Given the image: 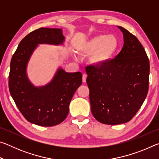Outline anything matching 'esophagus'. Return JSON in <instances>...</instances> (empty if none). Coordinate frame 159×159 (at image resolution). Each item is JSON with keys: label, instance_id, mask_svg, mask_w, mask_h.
<instances>
[{"label": "esophagus", "instance_id": "1", "mask_svg": "<svg viewBox=\"0 0 159 159\" xmlns=\"http://www.w3.org/2000/svg\"><path fill=\"white\" fill-rule=\"evenodd\" d=\"M86 79H87V74H83V83L86 82Z\"/></svg>", "mask_w": 159, "mask_h": 159}]
</instances>
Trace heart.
<instances>
[{"label": "heart", "mask_w": 159, "mask_h": 159, "mask_svg": "<svg viewBox=\"0 0 159 159\" xmlns=\"http://www.w3.org/2000/svg\"><path fill=\"white\" fill-rule=\"evenodd\" d=\"M119 49V41L114 36L99 34L78 45L77 52L81 57H89L91 65L101 68L109 64ZM75 60H78L76 55Z\"/></svg>", "instance_id": "obj_1"}]
</instances>
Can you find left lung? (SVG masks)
I'll return each mask as SVG.
<instances>
[{
    "instance_id": "1",
    "label": "left lung",
    "mask_w": 159,
    "mask_h": 159,
    "mask_svg": "<svg viewBox=\"0 0 159 159\" xmlns=\"http://www.w3.org/2000/svg\"><path fill=\"white\" fill-rule=\"evenodd\" d=\"M120 53L107 66L85 68L91 112L104 124L125 123L140 109L149 89V61L137 38L121 26Z\"/></svg>"
}]
</instances>
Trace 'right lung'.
Listing matches in <instances>:
<instances>
[{"instance_id":"obj_1","label":"right lung","mask_w":159,"mask_h":159,"mask_svg":"<svg viewBox=\"0 0 159 159\" xmlns=\"http://www.w3.org/2000/svg\"><path fill=\"white\" fill-rule=\"evenodd\" d=\"M64 41L62 29H36L21 40L12 57L10 95L25 118L34 124L49 127L62 122L69 114L74 94L82 84L80 72L69 73L61 66L44 85H34L29 79L28 63L39 44L64 45Z\"/></svg>"}]
</instances>
